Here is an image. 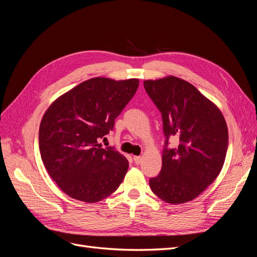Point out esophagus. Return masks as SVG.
I'll use <instances>...</instances> for the list:
<instances>
[{
  "instance_id": "esophagus-1",
  "label": "esophagus",
  "mask_w": 257,
  "mask_h": 257,
  "mask_svg": "<svg viewBox=\"0 0 257 257\" xmlns=\"http://www.w3.org/2000/svg\"><path fill=\"white\" fill-rule=\"evenodd\" d=\"M134 162H135V164H136V165L141 164V162H142V157H134Z\"/></svg>"
}]
</instances>
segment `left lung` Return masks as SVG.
Listing matches in <instances>:
<instances>
[{"label": "left lung", "instance_id": "1", "mask_svg": "<svg viewBox=\"0 0 257 257\" xmlns=\"http://www.w3.org/2000/svg\"><path fill=\"white\" fill-rule=\"evenodd\" d=\"M148 95L162 113L165 147L161 173L149 180L152 192L168 204H183L203 193L219 176L228 147L221 110L190 82L175 76L145 80ZM179 138L168 150L169 137Z\"/></svg>", "mask_w": 257, "mask_h": 257}]
</instances>
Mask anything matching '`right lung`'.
<instances>
[{"label":"right lung","mask_w":257,"mask_h":257,"mask_svg":"<svg viewBox=\"0 0 257 257\" xmlns=\"http://www.w3.org/2000/svg\"><path fill=\"white\" fill-rule=\"evenodd\" d=\"M139 85L138 79L95 77L58 97L40 125L44 165L72 198L96 203L112 194L128 169L126 158L98 142L113 130Z\"/></svg>","instance_id":"right-lung-1"}]
</instances>
